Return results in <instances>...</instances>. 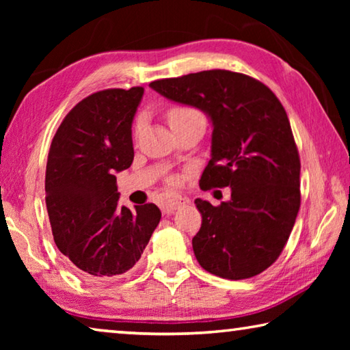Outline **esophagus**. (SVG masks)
<instances>
[{
  "label": "esophagus",
  "mask_w": 350,
  "mask_h": 350,
  "mask_svg": "<svg viewBox=\"0 0 350 350\" xmlns=\"http://www.w3.org/2000/svg\"><path fill=\"white\" fill-rule=\"evenodd\" d=\"M188 200L185 198H182L180 194H176V193H167L163 194V199H162V210L163 213H171L177 208H180L182 205H185Z\"/></svg>",
  "instance_id": "1"
}]
</instances>
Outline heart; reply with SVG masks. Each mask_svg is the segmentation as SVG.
Returning <instances> with one entry per match:
<instances>
[{"mask_svg": "<svg viewBox=\"0 0 350 350\" xmlns=\"http://www.w3.org/2000/svg\"><path fill=\"white\" fill-rule=\"evenodd\" d=\"M165 114H167V120L170 123V126L173 128V131L177 128L188 125V123L205 122L202 112L189 105H171ZM142 126H144V117H137V120L134 123V135H137L140 133Z\"/></svg>", "mask_w": 350, "mask_h": 350, "instance_id": "b5f03b06", "label": "heart"}]
</instances>
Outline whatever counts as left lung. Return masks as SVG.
<instances>
[{"label": "left lung", "mask_w": 350, "mask_h": 350, "mask_svg": "<svg viewBox=\"0 0 350 350\" xmlns=\"http://www.w3.org/2000/svg\"><path fill=\"white\" fill-rule=\"evenodd\" d=\"M150 86L208 114L211 159L199 185L232 188L217 206L194 200L202 215L193 238L200 267L233 281L262 273L282 253L301 205L299 154L284 106L262 81L225 69Z\"/></svg>", "instance_id": "1"}]
</instances>
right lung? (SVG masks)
I'll return each mask as SVG.
<instances>
[{
	"label": "right lung",
	"mask_w": 350,
	"mask_h": 350,
	"mask_svg": "<svg viewBox=\"0 0 350 350\" xmlns=\"http://www.w3.org/2000/svg\"><path fill=\"white\" fill-rule=\"evenodd\" d=\"M142 96V86L94 92L68 112L52 139L44 180L52 234L86 280L133 269L161 221L154 204L118 206L114 174L133 163L131 125Z\"/></svg>",
	"instance_id": "1"
}]
</instances>
